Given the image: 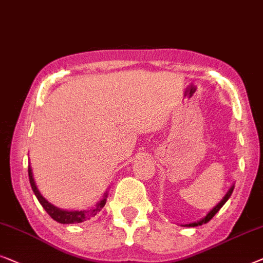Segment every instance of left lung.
Wrapping results in <instances>:
<instances>
[{"label": "left lung", "instance_id": "1", "mask_svg": "<svg viewBox=\"0 0 263 263\" xmlns=\"http://www.w3.org/2000/svg\"><path fill=\"white\" fill-rule=\"evenodd\" d=\"M234 188H235V186H234V184H232V186L230 187V190L228 191V193L225 194V197H224L223 199H221L220 202H218V205H217V206H214L213 209L211 210L209 213H207V216H206V217H204V218H202V219H200V220H199V221H197V223H191V224H186V225H184V227H193V228H194V227H199V225L206 224L207 221H210V220L212 219V218L214 217V214H216V213L218 212V211H219V210L221 209V207H223V205L225 204V202H227V201L229 200V198L231 197L232 192H234Z\"/></svg>", "mask_w": 263, "mask_h": 263}]
</instances>
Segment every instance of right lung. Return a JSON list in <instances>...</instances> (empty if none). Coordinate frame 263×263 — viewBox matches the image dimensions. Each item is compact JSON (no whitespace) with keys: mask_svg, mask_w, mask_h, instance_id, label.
<instances>
[{"mask_svg":"<svg viewBox=\"0 0 263 263\" xmlns=\"http://www.w3.org/2000/svg\"><path fill=\"white\" fill-rule=\"evenodd\" d=\"M28 177H29V183H31V187H32L33 192H34L36 199H38L40 204H42V206L44 207V210H45L46 212L50 214V217L56 221H58V223H62V224L82 223V221H86L88 219H90V218L95 217L96 213H99L100 211L102 210V207L105 206V204H106L107 193L105 194V197L101 199V201L98 202V205H96L94 209L84 210V211L61 210L54 205L50 204V202L47 201L42 194H40V192L38 191V188H36V186H35L34 179H33V173H32L31 165H28Z\"/></svg>","mask_w":263,"mask_h":263,"instance_id":"right-lung-1","label":"right lung"}]
</instances>
